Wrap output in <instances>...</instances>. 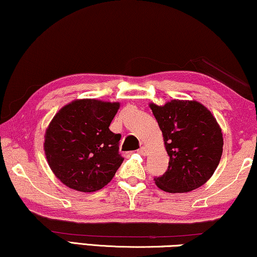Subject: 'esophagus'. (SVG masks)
Masks as SVG:
<instances>
[{"mask_svg":"<svg viewBox=\"0 0 257 257\" xmlns=\"http://www.w3.org/2000/svg\"><path fill=\"white\" fill-rule=\"evenodd\" d=\"M138 153L139 154H141V155H147V153H148V151L146 150V147H140L139 148V151H138Z\"/></svg>","mask_w":257,"mask_h":257,"instance_id":"1","label":"esophagus"}]
</instances>
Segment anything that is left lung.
<instances>
[{
	"label": "left lung",
	"instance_id": "1",
	"mask_svg": "<svg viewBox=\"0 0 257 257\" xmlns=\"http://www.w3.org/2000/svg\"><path fill=\"white\" fill-rule=\"evenodd\" d=\"M169 155L168 170L154 178L156 187L170 193L189 192L205 184L220 162L224 138L220 125L202 103L172 99L150 103Z\"/></svg>",
	"mask_w": 257,
	"mask_h": 257
}]
</instances>
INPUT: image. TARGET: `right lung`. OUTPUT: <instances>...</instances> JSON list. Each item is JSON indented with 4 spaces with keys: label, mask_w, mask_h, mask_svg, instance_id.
Segmentation results:
<instances>
[{
    "label": "right lung",
    "mask_w": 257,
    "mask_h": 257,
    "mask_svg": "<svg viewBox=\"0 0 257 257\" xmlns=\"http://www.w3.org/2000/svg\"><path fill=\"white\" fill-rule=\"evenodd\" d=\"M119 102L81 98L55 113L44 136L48 166L61 183L73 190L94 192L112 180L122 159L120 135L109 126Z\"/></svg>",
    "instance_id": "1"
}]
</instances>
